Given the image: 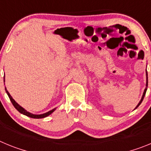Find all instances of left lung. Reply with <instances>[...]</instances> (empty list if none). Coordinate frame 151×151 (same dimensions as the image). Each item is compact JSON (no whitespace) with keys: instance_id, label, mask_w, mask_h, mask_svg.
I'll return each mask as SVG.
<instances>
[{"instance_id":"left-lung-1","label":"left lung","mask_w":151,"mask_h":151,"mask_svg":"<svg viewBox=\"0 0 151 151\" xmlns=\"http://www.w3.org/2000/svg\"><path fill=\"white\" fill-rule=\"evenodd\" d=\"M146 76H147V82H146V88H145V91H144V93H143V95H142V97H141V101H139V103H138V104L136 106V107L134 108V110H135L136 108H138V106H139V105L141 104V102L143 101V99H144V97H145V94H146V91H147V85H148V81H147V69H146Z\"/></svg>"}]
</instances>
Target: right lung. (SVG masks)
Here are the masks:
<instances>
[{"label": "right lung", "instance_id": "right-lung-1", "mask_svg": "<svg viewBox=\"0 0 151 151\" xmlns=\"http://www.w3.org/2000/svg\"><path fill=\"white\" fill-rule=\"evenodd\" d=\"M4 82H5V80H4ZM4 85H5V84H4ZM5 91H6V94H7L8 97H9V98H10V101L12 102V104H13V105L14 106V107H15L16 109H17V110H18V111L20 113H22V114H23V115H25V116H29V117H31V118H34V119L45 118V117L48 116L49 115H50V114H51V113L56 110V108H54V109H53V110H50V111H48V112H47V113H43V114H38V115H36V114H33V113H29V112H28L26 110H25L23 107H22L20 105L18 104H17V103L15 101H14V99H13V97H11V95H10V93L8 92V91L6 90V88H5Z\"/></svg>", "mask_w": 151, "mask_h": 151}]
</instances>
